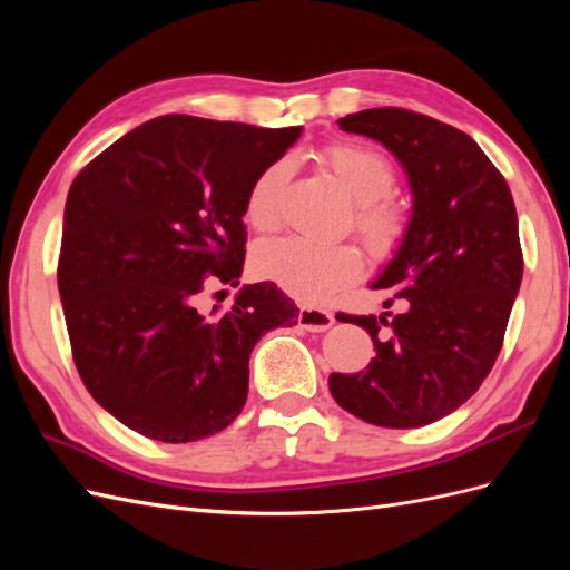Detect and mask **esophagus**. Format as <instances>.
Listing matches in <instances>:
<instances>
[{"instance_id":"esophagus-1","label":"esophagus","mask_w":570,"mask_h":570,"mask_svg":"<svg viewBox=\"0 0 570 570\" xmlns=\"http://www.w3.org/2000/svg\"><path fill=\"white\" fill-rule=\"evenodd\" d=\"M299 325L306 327V331L312 333H321L327 331L335 323V316L331 312H325V308H316V306H302L299 308V316H297Z\"/></svg>"}]
</instances>
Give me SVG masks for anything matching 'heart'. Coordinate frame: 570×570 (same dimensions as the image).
<instances>
[{"label":"heart","instance_id":"1","mask_svg":"<svg viewBox=\"0 0 570 570\" xmlns=\"http://www.w3.org/2000/svg\"><path fill=\"white\" fill-rule=\"evenodd\" d=\"M318 159L354 199L352 228L364 247L375 258H390L400 252L411 233V214L400 199L392 197L394 164L383 151L356 142L325 145ZM287 180L289 166L285 161L266 166L252 180L245 214L254 230L271 233L281 226ZM252 262L262 278L308 304L333 297L364 271V254L356 245H323L302 237L273 239L254 252Z\"/></svg>","mask_w":570,"mask_h":570}]
</instances>
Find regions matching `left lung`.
I'll return each instance as SVG.
<instances>
[{"mask_svg":"<svg viewBox=\"0 0 570 570\" xmlns=\"http://www.w3.org/2000/svg\"><path fill=\"white\" fill-rule=\"evenodd\" d=\"M342 130L373 137L413 189L411 233L373 283L400 314L352 316L373 340L366 371L327 377L335 402L381 428H419L459 409L492 371L523 278L511 189L473 137L400 107L350 114Z\"/></svg>","mask_w":570,"mask_h":570,"instance_id":"1","label":"left lung"}]
</instances>
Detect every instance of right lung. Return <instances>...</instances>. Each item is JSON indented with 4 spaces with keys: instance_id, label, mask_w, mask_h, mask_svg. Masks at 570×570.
Here are the masks:
<instances>
[{
    "instance_id": "1",
    "label": "right lung",
    "mask_w": 570,
    "mask_h": 570,
    "mask_svg": "<svg viewBox=\"0 0 570 570\" xmlns=\"http://www.w3.org/2000/svg\"><path fill=\"white\" fill-rule=\"evenodd\" d=\"M299 132L168 114L107 147L68 189L57 281L73 361L135 433H220L247 402L258 337L297 323L273 283L243 287L220 316L199 297L206 283L237 285L247 189Z\"/></svg>"
}]
</instances>
